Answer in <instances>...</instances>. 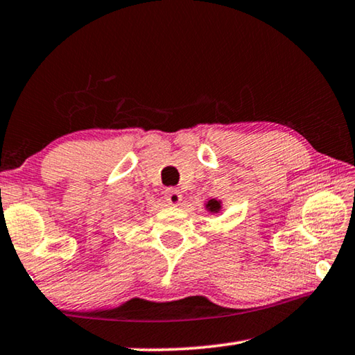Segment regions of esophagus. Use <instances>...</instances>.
I'll return each instance as SVG.
<instances>
[{"label":"esophagus","mask_w":355,"mask_h":355,"mask_svg":"<svg viewBox=\"0 0 355 355\" xmlns=\"http://www.w3.org/2000/svg\"><path fill=\"white\" fill-rule=\"evenodd\" d=\"M164 197H166V202L172 207H177V205H180V202H182V194H180V191L175 188L167 189Z\"/></svg>","instance_id":"1"}]
</instances>
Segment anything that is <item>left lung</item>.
<instances>
[{
    "instance_id": "obj_1",
    "label": "left lung",
    "mask_w": 355,
    "mask_h": 355,
    "mask_svg": "<svg viewBox=\"0 0 355 355\" xmlns=\"http://www.w3.org/2000/svg\"><path fill=\"white\" fill-rule=\"evenodd\" d=\"M205 208L208 209L209 213H219L220 209H222V202L218 200V199H209V200L207 202Z\"/></svg>"
}]
</instances>
